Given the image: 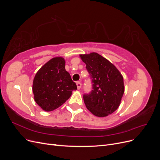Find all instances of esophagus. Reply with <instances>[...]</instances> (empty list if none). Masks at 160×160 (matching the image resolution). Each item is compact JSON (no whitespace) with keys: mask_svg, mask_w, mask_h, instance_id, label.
<instances>
[{"mask_svg":"<svg viewBox=\"0 0 160 160\" xmlns=\"http://www.w3.org/2000/svg\"><path fill=\"white\" fill-rule=\"evenodd\" d=\"M76 84H77V89H81V82L80 81H77V83H76Z\"/></svg>","mask_w":160,"mask_h":160,"instance_id":"esophagus-1","label":"esophagus"}]
</instances>
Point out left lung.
<instances>
[{
    "label": "left lung",
    "instance_id": "8db88e82",
    "mask_svg": "<svg viewBox=\"0 0 160 160\" xmlns=\"http://www.w3.org/2000/svg\"><path fill=\"white\" fill-rule=\"evenodd\" d=\"M91 80L92 90L83 94L85 104L98 117H105L118 108L124 93L123 79L116 67L108 59L92 52L81 55Z\"/></svg>",
    "mask_w": 160,
    "mask_h": 160
}]
</instances>
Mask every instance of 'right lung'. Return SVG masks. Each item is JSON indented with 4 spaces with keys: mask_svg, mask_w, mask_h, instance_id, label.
<instances>
[{
    "mask_svg": "<svg viewBox=\"0 0 160 160\" xmlns=\"http://www.w3.org/2000/svg\"><path fill=\"white\" fill-rule=\"evenodd\" d=\"M65 61L55 57L43 65L33 80L35 102L46 111L56 109L68 99L77 85L65 70Z\"/></svg>",
    "mask_w": 160,
    "mask_h": 160,
    "instance_id": "obj_1",
    "label": "right lung"
}]
</instances>
